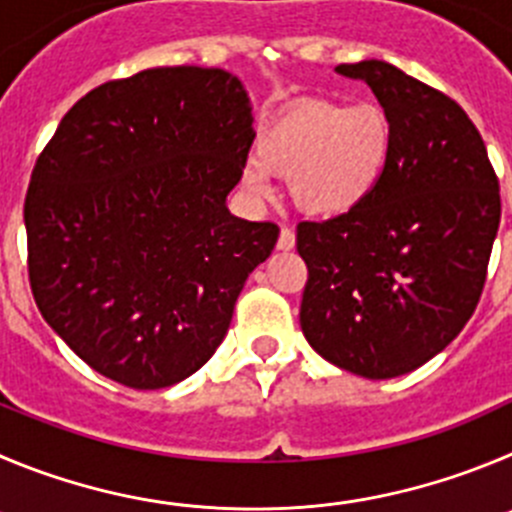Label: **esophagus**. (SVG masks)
Returning <instances> with one entry per match:
<instances>
[{"label":"esophagus","instance_id":"34e87169","mask_svg":"<svg viewBox=\"0 0 512 512\" xmlns=\"http://www.w3.org/2000/svg\"><path fill=\"white\" fill-rule=\"evenodd\" d=\"M293 247H295V232L290 227H283L278 237V250H293Z\"/></svg>","mask_w":512,"mask_h":512}]
</instances>
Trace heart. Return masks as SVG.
I'll list each match as a JSON object with an SVG mask.
<instances>
[{
	"instance_id": "1",
	"label": "heart",
	"mask_w": 512,
	"mask_h": 512,
	"mask_svg": "<svg viewBox=\"0 0 512 512\" xmlns=\"http://www.w3.org/2000/svg\"><path fill=\"white\" fill-rule=\"evenodd\" d=\"M391 151L394 131L379 105L305 98L262 128L242 179L255 194H267L270 174L290 176V194L303 212L338 217L376 189Z\"/></svg>"
}]
</instances>
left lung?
I'll return each instance as SVG.
<instances>
[{
	"instance_id": "obj_1",
	"label": "left lung",
	"mask_w": 512,
	"mask_h": 512,
	"mask_svg": "<svg viewBox=\"0 0 512 512\" xmlns=\"http://www.w3.org/2000/svg\"><path fill=\"white\" fill-rule=\"evenodd\" d=\"M364 80L394 131L384 176L356 209L298 224L308 265L300 328L326 361L394 379L450 346L480 303L500 224V184L460 105L381 60Z\"/></svg>"
}]
</instances>
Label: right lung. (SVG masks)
Segmentation results:
<instances>
[{
  "label": "right lung",
  "instance_id": "obj_1",
  "mask_svg": "<svg viewBox=\"0 0 512 512\" xmlns=\"http://www.w3.org/2000/svg\"><path fill=\"white\" fill-rule=\"evenodd\" d=\"M252 141L240 80L176 65L93 88L37 156L25 197L32 295L105 379L164 389L224 341L280 234L224 204Z\"/></svg>",
  "mask_w": 512,
  "mask_h": 512
}]
</instances>
